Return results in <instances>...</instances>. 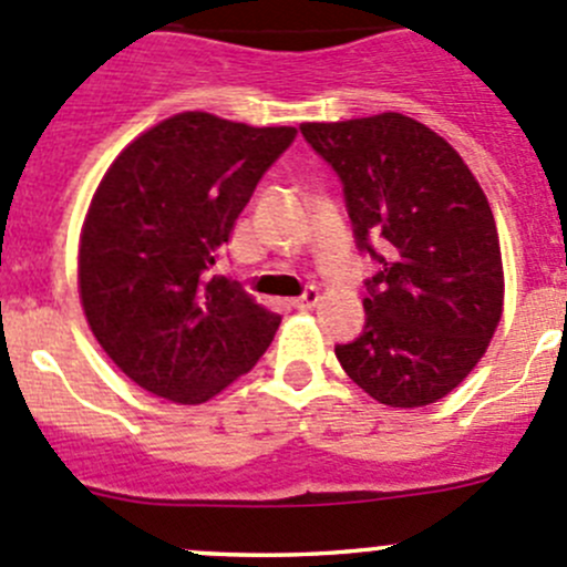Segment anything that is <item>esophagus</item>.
I'll list each match as a JSON object with an SVG mask.
<instances>
[{
    "label": "esophagus",
    "instance_id": "esophagus-1",
    "mask_svg": "<svg viewBox=\"0 0 567 567\" xmlns=\"http://www.w3.org/2000/svg\"><path fill=\"white\" fill-rule=\"evenodd\" d=\"M317 303H320V292H317V289H306V292L300 295V298L292 300V306H295V309H298V311L315 309Z\"/></svg>",
    "mask_w": 567,
    "mask_h": 567
}]
</instances>
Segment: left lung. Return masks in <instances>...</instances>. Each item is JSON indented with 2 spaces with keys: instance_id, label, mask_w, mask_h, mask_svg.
Listing matches in <instances>:
<instances>
[{
  "instance_id": "1",
  "label": "left lung",
  "mask_w": 567,
  "mask_h": 567,
  "mask_svg": "<svg viewBox=\"0 0 567 567\" xmlns=\"http://www.w3.org/2000/svg\"><path fill=\"white\" fill-rule=\"evenodd\" d=\"M300 131L342 177L355 241L381 264L364 331L337 344L339 364L384 406L436 403L471 375L504 315L487 194L445 138L403 113Z\"/></svg>"
}]
</instances>
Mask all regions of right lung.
<instances>
[{
	"mask_svg": "<svg viewBox=\"0 0 567 567\" xmlns=\"http://www.w3.org/2000/svg\"><path fill=\"white\" fill-rule=\"evenodd\" d=\"M295 136L183 111L102 175L80 230V303L107 359L142 390L206 403L269 348L280 315L234 280H206V269Z\"/></svg>",
	"mask_w": 567,
	"mask_h": 567,
	"instance_id": "obj_1",
	"label": "right lung"
}]
</instances>
